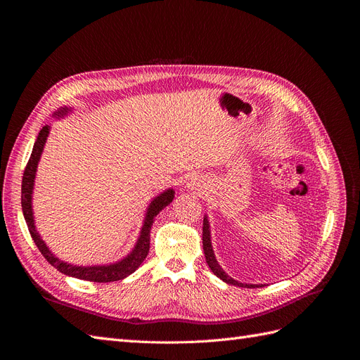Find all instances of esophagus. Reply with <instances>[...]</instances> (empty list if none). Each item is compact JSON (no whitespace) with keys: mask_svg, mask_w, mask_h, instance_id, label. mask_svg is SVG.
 <instances>
[{"mask_svg":"<svg viewBox=\"0 0 360 360\" xmlns=\"http://www.w3.org/2000/svg\"><path fill=\"white\" fill-rule=\"evenodd\" d=\"M186 188L193 193L204 195L207 192V183L200 176H192L186 183Z\"/></svg>","mask_w":360,"mask_h":360,"instance_id":"34e87169","label":"esophagus"}]
</instances>
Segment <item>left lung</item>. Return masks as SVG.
I'll use <instances>...</instances> for the list:
<instances>
[{"label":"left lung","mask_w":360,"mask_h":360,"mask_svg":"<svg viewBox=\"0 0 360 360\" xmlns=\"http://www.w3.org/2000/svg\"><path fill=\"white\" fill-rule=\"evenodd\" d=\"M202 249H204V257L207 261V266L210 267L213 274L222 279L226 284H231L236 287H246V288H258V287H264L263 284H243V282H238L233 279L231 276L226 275V271L219 266L214 255V250L212 246V231H210V222H209V216L204 214V221H202Z\"/></svg>","instance_id":"obj_1"}]
</instances>
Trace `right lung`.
I'll use <instances>...</instances> for the list:
<instances>
[{
	"label": "right lung",
	"mask_w": 360,
	"mask_h": 360,
	"mask_svg": "<svg viewBox=\"0 0 360 360\" xmlns=\"http://www.w3.org/2000/svg\"><path fill=\"white\" fill-rule=\"evenodd\" d=\"M72 111L73 108L70 106H61L60 110L53 112V118L56 120L64 118L66 115L72 114ZM49 132H51L49 124L43 126L40 129L34 147H32L30 160L24 171V179H22V197H20V204H22V213H24L25 222L28 225V231L32 237V240H34L41 255L48 259V263L68 276L84 279V281H91V282H112V281L127 278L129 275H132L134 271L141 266V263L146 259L150 250L151 225H153L155 217L159 214V212H162L168 204L172 202L176 191L172 188H168L163 192L158 193L156 197L150 201V204L147 205L143 226H141L136 242L132 250H130V252L122 259H118L115 263H110V264H93V266H76V264L68 263V261H63L52 252L49 246L39 234L36 228V221H34V212H32V192H34L36 172H37L39 162L43 153V148H45V144L48 141Z\"/></svg>",
	"instance_id": "1"
}]
</instances>
